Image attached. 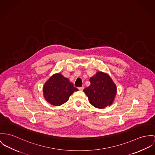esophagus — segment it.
Segmentation results:
<instances>
[{"mask_svg":"<svg viewBox=\"0 0 155 155\" xmlns=\"http://www.w3.org/2000/svg\"><path fill=\"white\" fill-rule=\"evenodd\" d=\"M83 87H79V88H78V90H80V91H83Z\"/></svg>","mask_w":155,"mask_h":155,"instance_id":"obj_1","label":"esophagus"}]
</instances>
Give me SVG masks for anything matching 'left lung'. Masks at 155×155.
Returning <instances> with one entry per match:
<instances>
[{"label":"left lung","instance_id":"obj_1","mask_svg":"<svg viewBox=\"0 0 155 155\" xmlns=\"http://www.w3.org/2000/svg\"><path fill=\"white\" fill-rule=\"evenodd\" d=\"M91 84L84 89L90 103L97 108L111 105L117 93V87L111 77L103 72H97L90 78Z\"/></svg>","mask_w":155,"mask_h":155}]
</instances>
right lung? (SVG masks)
Wrapping results in <instances>:
<instances>
[{"label": "right lung", "mask_w": 155, "mask_h": 155, "mask_svg": "<svg viewBox=\"0 0 155 155\" xmlns=\"http://www.w3.org/2000/svg\"><path fill=\"white\" fill-rule=\"evenodd\" d=\"M78 90L67 78L60 73L51 76L43 87L45 99L49 103L55 106L66 103L70 96Z\"/></svg>", "instance_id": "right-lung-1"}]
</instances>
